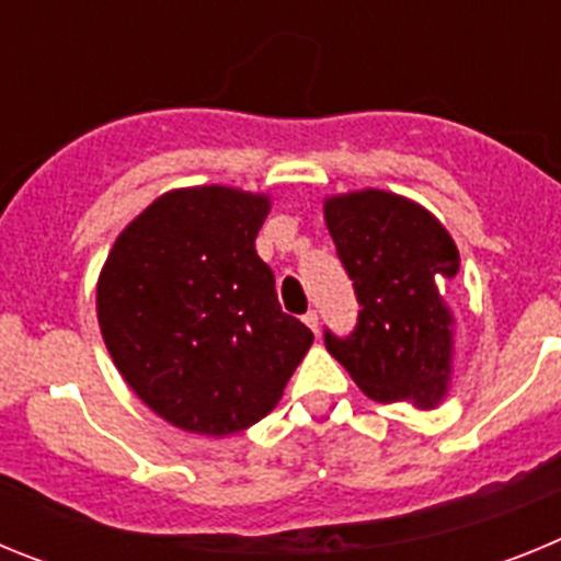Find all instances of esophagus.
<instances>
[{"label": "esophagus", "instance_id": "esophagus-1", "mask_svg": "<svg viewBox=\"0 0 561 561\" xmlns=\"http://www.w3.org/2000/svg\"><path fill=\"white\" fill-rule=\"evenodd\" d=\"M304 323L309 325V329L314 331V334H320V317H317V311H306Z\"/></svg>", "mask_w": 561, "mask_h": 561}]
</instances>
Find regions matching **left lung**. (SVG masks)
<instances>
[{
    "mask_svg": "<svg viewBox=\"0 0 561 561\" xmlns=\"http://www.w3.org/2000/svg\"><path fill=\"white\" fill-rule=\"evenodd\" d=\"M325 225L359 304L354 331L325 329V348L374 401L435 408L453 374V236L421 205L374 187L325 199Z\"/></svg>",
    "mask_w": 561,
    "mask_h": 561,
    "instance_id": "8db88e82",
    "label": "left lung"
}]
</instances>
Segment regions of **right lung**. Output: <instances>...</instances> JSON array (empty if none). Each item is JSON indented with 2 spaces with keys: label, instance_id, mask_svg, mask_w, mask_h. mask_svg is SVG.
Returning a JSON list of instances; mask_svg holds the SVG:
<instances>
[{
  "label": "right lung",
  "instance_id": "right-lung-1",
  "mask_svg": "<svg viewBox=\"0 0 561 561\" xmlns=\"http://www.w3.org/2000/svg\"><path fill=\"white\" fill-rule=\"evenodd\" d=\"M264 193L171 191L117 236L98 323L128 388L173 427L232 435L264 419L314 334L280 311L255 236Z\"/></svg>",
  "mask_w": 561,
  "mask_h": 561
}]
</instances>
